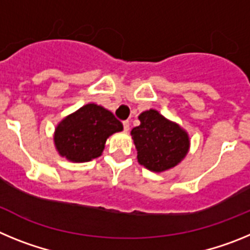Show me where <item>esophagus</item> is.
I'll return each mask as SVG.
<instances>
[{
	"instance_id": "34e87169",
	"label": "esophagus",
	"mask_w": 250,
	"mask_h": 250,
	"mask_svg": "<svg viewBox=\"0 0 250 250\" xmlns=\"http://www.w3.org/2000/svg\"><path fill=\"white\" fill-rule=\"evenodd\" d=\"M123 125H124V130H125V131H129V130H130V123H129V120L123 121Z\"/></svg>"
}]
</instances>
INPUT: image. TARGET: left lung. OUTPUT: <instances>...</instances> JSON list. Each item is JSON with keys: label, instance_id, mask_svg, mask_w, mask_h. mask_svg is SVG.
I'll return each mask as SVG.
<instances>
[{"label": "left lung", "instance_id": "obj_1", "mask_svg": "<svg viewBox=\"0 0 250 250\" xmlns=\"http://www.w3.org/2000/svg\"><path fill=\"white\" fill-rule=\"evenodd\" d=\"M139 120L140 125L131 130L139 164L155 173L176 167L189 151L188 132L156 110L141 112Z\"/></svg>", "mask_w": 250, "mask_h": 250}]
</instances>
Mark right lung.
I'll return each mask as SVG.
<instances>
[{
  "label": "right lung",
  "mask_w": 250,
  "mask_h": 250,
  "mask_svg": "<svg viewBox=\"0 0 250 250\" xmlns=\"http://www.w3.org/2000/svg\"><path fill=\"white\" fill-rule=\"evenodd\" d=\"M123 130L114 114L96 104H87L60 121L55 130V146L62 158L86 163L103 154L110 135Z\"/></svg>",
  "instance_id": "1"
}]
</instances>
